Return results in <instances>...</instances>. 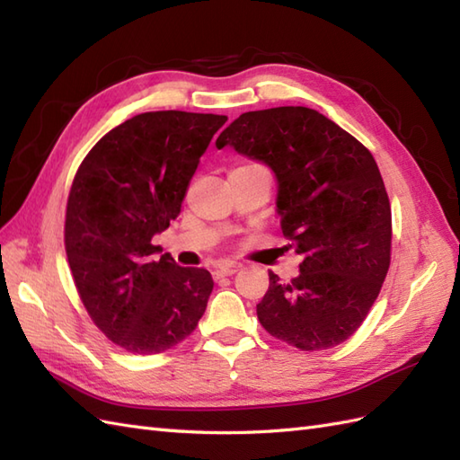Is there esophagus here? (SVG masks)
I'll return each instance as SVG.
<instances>
[{
  "mask_svg": "<svg viewBox=\"0 0 460 460\" xmlns=\"http://www.w3.org/2000/svg\"><path fill=\"white\" fill-rule=\"evenodd\" d=\"M237 270H239V262H235V261H221L219 265H215L213 277H215V279L231 277V275H235Z\"/></svg>",
  "mask_w": 460,
  "mask_h": 460,
  "instance_id": "1",
  "label": "esophagus"
}]
</instances>
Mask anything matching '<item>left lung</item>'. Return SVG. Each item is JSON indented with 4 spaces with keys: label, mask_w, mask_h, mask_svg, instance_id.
<instances>
[{
    "label": "left lung",
    "mask_w": 460,
    "mask_h": 460,
    "mask_svg": "<svg viewBox=\"0 0 460 460\" xmlns=\"http://www.w3.org/2000/svg\"><path fill=\"white\" fill-rule=\"evenodd\" d=\"M215 146L272 170L282 235L302 255L290 282L269 272L257 305L262 328L305 351L346 341L376 302L392 251V208L374 155L306 106L241 114Z\"/></svg>",
    "instance_id": "obj_1"
}]
</instances>
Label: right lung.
Here are the masks:
<instances>
[{
    "instance_id": "right-lung-1",
    "label": "right lung",
    "mask_w": 460,
    "mask_h": 460,
    "mask_svg": "<svg viewBox=\"0 0 460 460\" xmlns=\"http://www.w3.org/2000/svg\"><path fill=\"white\" fill-rule=\"evenodd\" d=\"M227 116L144 112L86 154L66 203L65 249L94 324L132 354H160L198 326L209 270L150 259L178 217L199 158Z\"/></svg>"
}]
</instances>
